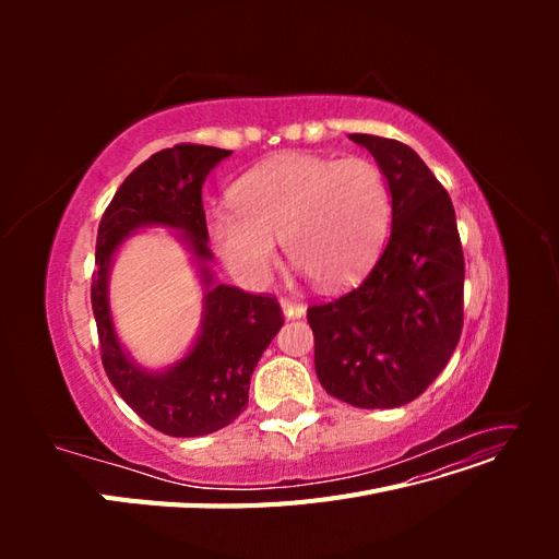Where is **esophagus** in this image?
<instances>
[{
    "label": "esophagus",
    "instance_id": "1",
    "mask_svg": "<svg viewBox=\"0 0 559 559\" xmlns=\"http://www.w3.org/2000/svg\"><path fill=\"white\" fill-rule=\"evenodd\" d=\"M282 312H284V317H289V319H300L302 314H306V308L300 306V302H294V300H289V298H282Z\"/></svg>",
    "mask_w": 559,
    "mask_h": 559
}]
</instances>
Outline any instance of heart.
<instances>
[{"label":"heart","instance_id":"b5f03b06","mask_svg":"<svg viewBox=\"0 0 559 559\" xmlns=\"http://www.w3.org/2000/svg\"><path fill=\"white\" fill-rule=\"evenodd\" d=\"M233 207L212 212L210 235L226 267L249 286L270 277L275 242L321 289L345 286L373 263L392 222L380 167L357 156L270 160L235 183Z\"/></svg>","mask_w":559,"mask_h":559}]
</instances>
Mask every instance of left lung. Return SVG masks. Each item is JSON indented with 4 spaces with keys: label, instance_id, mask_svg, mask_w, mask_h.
Segmentation results:
<instances>
[{
    "label": "left lung",
    "instance_id": "obj_1",
    "mask_svg": "<svg viewBox=\"0 0 559 559\" xmlns=\"http://www.w3.org/2000/svg\"><path fill=\"white\" fill-rule=\"evenodd\" d=\"M392 193V235L366 280L308 308L321 386L357 408H399L441 376L464 324V251L448 191L415 151L349 134Z\"/></svg>",
    "mask_w": 559,
    "mask_h": 559
}]
</instances>
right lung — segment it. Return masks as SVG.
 Wrapping results in <instances>:
<instances>
[{"instance_id": "obj_1", "label": "right lung", "mask_w": 559, "mask_h": 559, "mask_svg": "<svg viewBox=\"0 0 559 559\" xmlns=\"http://www.w3.org/2000/svg\"><path fill=\"white\" fill-rule=\"evenodd\" d=\"M233 151L177 144L144 160L118 186L97 228L91 302L103 366L116 392L146 425L177 436H207L228 427L249 401V380L261 354L284 324L273 296L214 284L210 273L202 183ZM146 225L177 227L197 257L203 288V326L190 354L167 371H144L117 343L108 310V270L115 249Z\"/></svg>"}]
</instances>
